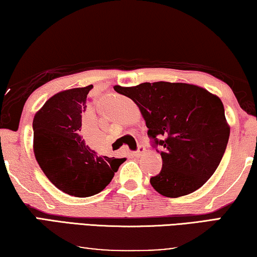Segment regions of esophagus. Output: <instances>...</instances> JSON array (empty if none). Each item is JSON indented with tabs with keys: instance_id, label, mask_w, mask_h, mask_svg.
Segmentation results:
<instances>
[{
	"instance_id": "1",
	"label": "esophagus",
	"mask_w": 257,
	"mask_h": 257,
	"mask_svg": "<svg viewBox=\"0 0 257 257\" xmlns=\"http://www.w3.org/2000/svg\"><path fill=\"white\" fill-rule=\"evenodd\" d=\"M144 152H145V147H144V146H142V145H140L139 147H138L137 151H136V152H133V155L136 156V157H138V156H140L141 154L144 153Z\"/></svg>"
}]
</instances>
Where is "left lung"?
<instances>
[{
    "label": "left lung",
    "mask_w": 257,
    "mask_h": 257,
    "mask_svg": "<svg viewBox=\"0 0 257 257\" xmlns=\"http://www.w3.org/2000/svg\"><path fill=\"white\" fill-rule=\"evenodd\" d=\"M136 102L146 120L153 147L163 165L151 178L163 196L191 194L214 175L226 149L230 127L219 97L195 85L144 82L115 86Z\"/></svg>",
    "instance_id": "left-lung-1"
}]
</instances>
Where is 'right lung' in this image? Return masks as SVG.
Masks as SVG:
<instances>
[{
  "mask_svg": "<svg viewBox=\"0 0 257 257\" xmlns=\"http://www.w3.org/2000/svg\"><path fill=\"white\" fill-rule=\"evenodd\" d=\"M93 85L50 97L34 117V155L42 171L62 192L87 197L103 191L125 159L100 156L79 136L81 113Z\"/></svg>",
  "mask_w": 257,
  "mask_h": 257,
  "instance_id": "1",
  "label": "right lung"
}]
</instances>
